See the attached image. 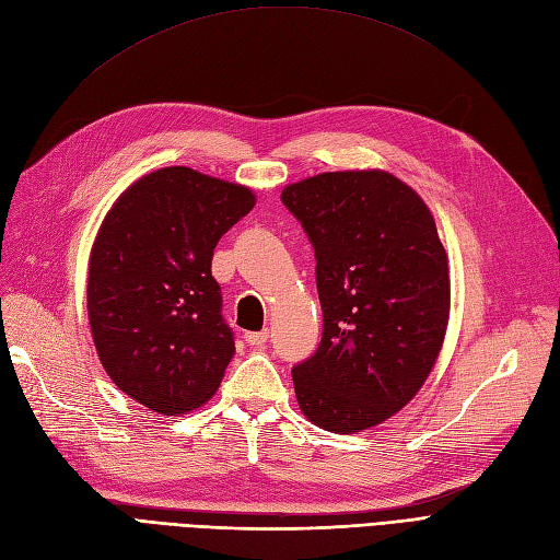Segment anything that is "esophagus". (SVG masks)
<instances>
[{"instance_id":"1","label":"esophagus","mask_w":560,"mask_h":560,"mask_svg":"<svg viewBox=\"0 0 560 560\" xmlns=\"http://www.w3.org/2000/svg\"><path fill=\"white\" fill-rule=\"evenodd\" d=\"M245 341L249 346H254V348H261V346L268 343V331L266 329L264 331H247L245 334Z\"/></svg>"}]
</instances>
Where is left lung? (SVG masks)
Here are the masks:
<instances>
[{
	"label": "left lung",
	"instance_id": "8db88e82",
	"mask_svg": "<svg viewBox=\"0 0 560 560\" xmlns=\"http://www.w3.org/2000/svg\"><path fill=\"white\" fill-rule=\"evenodd\" d=\"M315 247L325 331L292 369L301 413L354 434L401 411L442 352L448 254L428 202L381 167L319 173L282 189Z\"/></svg>",
	"mask_w": 560,
	"mask_h": 560
}]
</instances>
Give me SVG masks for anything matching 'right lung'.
Here are the masks:
<instances>
[{
    "label": "right lung",
    "mask_w": 560,
    "mask_h": 560,
    "mask_svg": "<svg viewBox=\"0 0 560 560\" xmlns=\"http://www.w3.org/2000/svg\"><path fill=\"white\" fill-rule=\"evenodd\" d=\"M257 196L194 167H159L114 200L89 259V325L112 383L161 416L206 404L235 354L212 278L219 238Z\"/></svg>",
    "instance_id": "obj_1"
}]
</instances>
